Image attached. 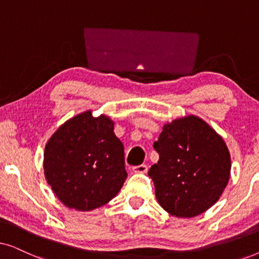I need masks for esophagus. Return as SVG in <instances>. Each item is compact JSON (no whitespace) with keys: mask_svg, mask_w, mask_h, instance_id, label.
I'll return each mask as SVG.
<instances>
[{"mask_svg":"<svg viewBox=\"0 0 259 259\" xmlns=\"http://www.w3.org/2000/svg\"><path fill=\"white\" fill-rule=\"evenodd\" d=\"M148 171V166L147 165H138V166H134L133 167V172L136 173H147Z\"/></svg>","mask_w":259,"mask_h":259,"instance_id":"obj_1","label":"esophagus"}]
</instances>
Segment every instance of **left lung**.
I'll use <instances>...</instances> for the list:
<instances>
[{"label": "left lung", "instance_id": "1", "mask_svg": "<svg viewBox=\"0 0 259 259\" xmlns=\"http://www.w3.org/2000/svg\"><path fill=\"white\" fill-rule=\"evenodd\" d=\"M159 160L148 171L168 213L192 218L210 208L228 185L231 159L221 136L194 115L166 123L153 145Z\"/></svg>", "mask_w": 259, "mask_h": 259}]
</instances>
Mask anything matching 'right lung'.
Returning a JSON list of instances; mask_svg holds the SVG:
<instances>
[{
	"label": "right lung",
	"mask_w": 259,
	"mask_h": 259,
	"mask_svg": "<svg viewBox=\"0 0 259 259\" xmlns=\"http://www.w3.org/2000/svg\"><path fill=\"white\" fill-rule=\"evenodd\" d=\"M45 176L67 207L91 211L116 196L127 178L123 145L108 116L84 112L63 123L45 148Z\"/></svg>",
	"instance_id": "1"
}]
</instances>
